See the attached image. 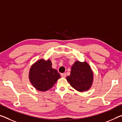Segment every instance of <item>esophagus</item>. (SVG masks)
Here are the masks:
<instances>
[{
    "mask_svg": "<svg viewBox=\"0 0 122 122\" xmlns=\"http://www.w3.org/2000/svg\"><path fill=\"white\" fill-rule=\"evenodd\" d=\"M61 75L62 78H65V77L66 76V73H62Z\"/></svg>",
    "mask_w": 122,
    "mask_h": 122,
    "instance_id": "esophagus-1",
    "label": "esophagus"
}]
</instances>
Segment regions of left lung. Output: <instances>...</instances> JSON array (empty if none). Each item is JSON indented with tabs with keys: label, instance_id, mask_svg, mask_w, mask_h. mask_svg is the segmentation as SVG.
Returning <instances> with one entry per match:
<instances>
[{
	"label": "left lung",
	"instance_id": "1",
	"mask_svg": "<svg viewBox=\"0 0 122 122\" xmlns=\"http://www.w3.org/2000/svg\"><path fill=\"white\" fill-rule=\"evenodd\" d=\"M93 76V72L88 63L76 61L71 67L70 75L66 79L73 88L81 92L91 87Z\"/></svg>",
	"mask_w": 122,
	"mask_h": 122
}]
</instances>
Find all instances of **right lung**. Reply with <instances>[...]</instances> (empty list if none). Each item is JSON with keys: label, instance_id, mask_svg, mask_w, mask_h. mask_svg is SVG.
Segmentation results:
<instances>
[{"label": "right lung", "instance_id": "add662e5", "mask_svg": "<svg viewBox=\"0 0 122 122\" xmlns=\"http://www.w3.org/2000/svg\"><path fill=\"white\" fill-rule=\"evenodd\" d=\"M60 78L57 70L52 68L50 59H41L31 66L29 79L32 85L39 91L45 92L51 89Z\"/></svg>", "mask_w": 122, "mask_h": 122}]
</instances>
